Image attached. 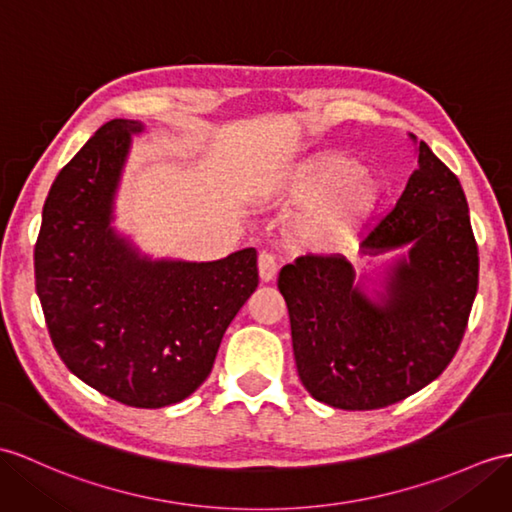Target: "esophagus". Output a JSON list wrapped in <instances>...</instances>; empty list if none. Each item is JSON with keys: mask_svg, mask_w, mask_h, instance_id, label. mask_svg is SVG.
I'll return each mask as SVG.
<instances>
[{"mask_svg": "<svg viewBox=\"0 0 512 512\" xmlns=\"http://www.w3.org/2000/svg\"><path fill=\"white\" fill-rule=\"evenodd\" d=\"M257 266H259L261 281H272V279H275V275H277V259H275V255L259 253Z\"/></svg>", "mask_w": 512, "mask_h": 512, "instance_id": "1", "label": "esophagus"}]
</instances>
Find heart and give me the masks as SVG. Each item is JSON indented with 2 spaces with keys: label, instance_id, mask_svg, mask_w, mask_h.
<instances>
[{
  "label": "heart",
  "instance_id": "heart-1",
  "mask_svg": "<svg viewBox=\"0 0 512 512\" xmlns=\"http://www.w3.org/2000/svg\"><path fill=\"white\" fill-rule=\"evenodd\" d=\"M283 207H310L296 224V240L320 253H344L358 240L382 200V187L349 154H320L294 165L272 185Z\"/></svg>",
  "mask_w": 512,
  "mask_h": 512
}]
</instances>
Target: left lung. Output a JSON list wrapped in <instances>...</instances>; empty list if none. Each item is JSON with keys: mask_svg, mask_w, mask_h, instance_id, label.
<instances>
[{"mask_svg": "<svg viewBox=\"0 0 512 512\" xmlns=\"http://www.w3.org/2000/svg\"><path fill=\"white\" fill-rule=\"evenodd\" d=\"M412 244L386 305L353 285L338 253H307L279 272L296 371L307 392L340 410H379L441 375L460 347L478 292L480 257L458 176L419 144L397 205L362 240L377 255Z\"/></svg>", "mask_w": 512, "mask_h": 512, "instance_id": "1", "label": "left lung"}]
</instances>
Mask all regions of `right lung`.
Returning <instances> with one entry per match:
<instances>
[{
	"mask_svg": "<svg viewBox=\"0 0 512 512\" xmlns=\"http://www.w3.org/2000/svg\"><path fill=\"white\" fill-rule=\"evenodd\" d=\"M139 130L106 122L58 172L34 244V281L71 373L124 406L163 408L209 377L224 331L259 283L257 251L152 264L117 240L113 194Z\"/></svg>",
	"mask_w": 512,
	"mask_h": 512,
	"instance_id": "obj_1",
	"label": "right lung"
}]
</instances>
